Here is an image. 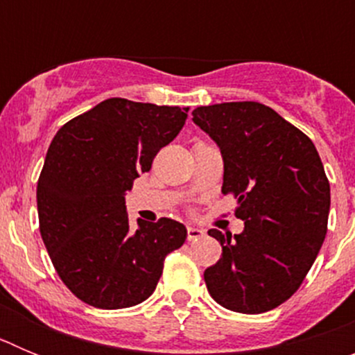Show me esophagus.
Here are the masks:
<instances>
[{
	"instance_id": "34e87169",
	"label": "esophagus",
	"mask_w": 355,
	"mask_h": 355,
	"mask_svg": "<svg viewBox=\"0 0 355 355\" xmlns=\"http://www.w3.org/2000/svg\"><path fill=\"white\" fill-rule=\"evenodd\" d=\"M202 236H205V231H202V229H199V227H188L187 229V240L188 241H196Z\"/></svg>"
}]
</instances>
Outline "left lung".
Segmentation results:
<instances>
[{"mask_svg": "<svg viewBox=\"0 0 355 355\" xmlns=\"http://www.w3.org/2000/svg\"><path fill=\"white\" fill-rule=\"evenodd\" d=\"M193 122L224 159L222 193H234L240 234L209 236L222 258L206 268L209 295L256 315L299 290L327 233L331 187L315 144L277 112L254 101L199 106Z\"/></svg>", "mask_w": 355, "mask_h": 355, "instance_id": "8db88e82", "label": "left lung"}]
</instances>
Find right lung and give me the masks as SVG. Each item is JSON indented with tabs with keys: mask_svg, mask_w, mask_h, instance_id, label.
<instances>
[{
	"mask_svg": "<svg viewBox=\"0 0 355 355\" xmlns=\"http://www.w3.org/2000/svg\"><path fill=\"white\" fill-rule=\"evenodd\" d=\"M188 108L112 97L58 130L46 155L37 209L40 234L65 286L101 309L144 302L165 256L187 240L172 218L130 227L124 196L178 137Z\"/></svg>",
	"mask_w": 355,
	"mask_h": 355,
	"instance_id": "right-lung-1",
	"label": "right lung"
}]
</instances>
